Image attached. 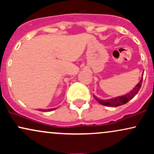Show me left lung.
<instances>
[{"label":"left lung","mask_w":154,"mask_h":154,"mask_svg":"<svg viewBox=\"0 0 154 154\" xmlns=\"http://www.w3.org/2000/svg\"><path fill=\"white\" fill-rule=\"evenodd\" d=\"M142 82H143V78L140 80V82L137 83V85H135V87L132 89L130 93L128 94L122 95V96H119L116 97V98H111V99H107V100H101L100 98H98L97 97H95L94 95L95 99L98 102V103L101 104V105L106 106H111V107H116L119 106L123 105V104L127 103L130 100H131L132 98H133L135 97V95L138 93V91L140 89L141 85H142Z\"/></svg>","instance_id":"obj_1"}]
</instances>
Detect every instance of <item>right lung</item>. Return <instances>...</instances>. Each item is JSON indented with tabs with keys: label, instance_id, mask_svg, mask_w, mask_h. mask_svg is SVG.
<instances>
[{
	"label": "right lung",
	"instance_id": "obj_1",
	"mask_svg": "<svg viewBox=\"0 0 154 154\" xmlns=\"http://www.w3.org/2000/svg\"><path fill=\"white\" fill-rule=\"evenodd\" d=\"M54 109H56V108H55V109H39V110L42 111H51L54 110Z\"/></svg>",
	"mask_w": 154,
	"mask_h": 154
}]
</instances>
